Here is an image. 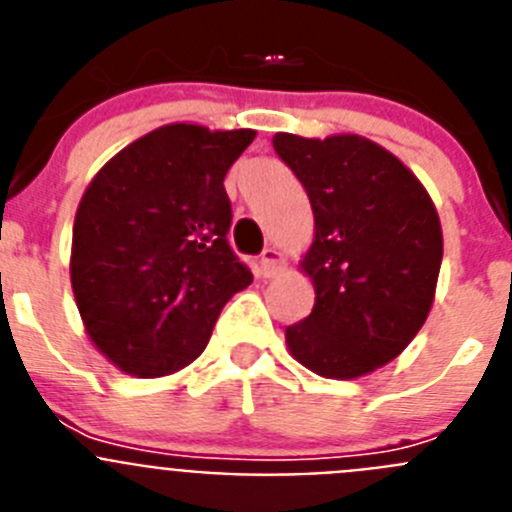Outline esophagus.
<instances>
[{
	"label": "esophagus",
	"mask_w": 512,
	"mask_h": 512,
	"mask_svg": "<svg viewBox=\"0 0 512 512\" xmlns=\"http://www.w3.org/2000/svg\"><path fill=\"white\" fill-rule=\"evenodd\" d=\"M284 269V256L277 251V248H264V253H261L259 259V271L261 277H277L279 271Z\"/></svg>",
	"instance_id": "1"
}]
</instances>
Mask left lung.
I'll return each mask as SVG.
<instances>
[{
    "label": "left lung",
    "mask_w": 512,
    "mask_h": 512,
    "mask_svg": "<svg viewBox=\"0 0 512 512\" xmlns=\"http://www.w3.org/2000/svg\"><path fill=\"white\" fill-rule=\"evenodd\" d=\"M305 187L315 241L302 269L315 305L287 328L289 354L328 379H354L402 354L431 312L443 235L423 184L361 135H274Z\"/></svg>",
    "instance_id": "obj_1"
}]
</instances>
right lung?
I'll return each mask as SVG.
<instances>
[{
    "mask_svg": "<svg viewBox=\"0 0 512 512\" xmlns=\"http://www.w3.org/2000/svg\"><path fill=\"white\" fill-rule=\"evenodd\" d=\"M256 138L174 122L99 169L79 202L71 287L117 369L166 377L205 351L225 302L253 282L233 253L223 179Z\"/></svg>",
    "mask_w": 512,
    "mask_h": 512,
    "instance_id": "right-lung-1",
    "label": "right lung"
}]
</instances>
